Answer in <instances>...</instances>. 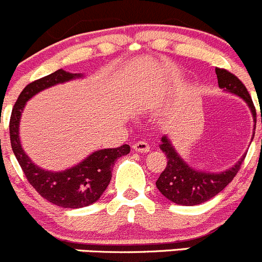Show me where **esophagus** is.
Here are the masks:
<instances>
[{
  "label": "esophagus",
  "mask_w": 262,
  "mask_h": 262,
  "mask_svg": "<svg viewBox=\"0 0 262 262\" xmlns=\"http://www.w3.org/2000/svg\"><path fill=\"white\" fill-rule=\"evenodd\" d=\"M133 150L136 151V152H139V154H145V152H148L150 151V146H148V143L143 142V141H141V142H136L133 145Z\"/></svg>",
  "instance_id": "esophagus-1"
}]
</instances>
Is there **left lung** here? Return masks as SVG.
<instances>
[{"label": "left lung", "mask_w": 262, "mask_h": 262, "mask_svg": "<svg viewBox=\"0 0 262 262\" xmlns=\"http://www.w3.org/2000/svg\"><path fill=\"white\" fill-rule=\"evenodd\" d=\"M216 75L219 80V86L224 92L238 95L248 104L249 110L252 112L253 120H255L256 129V108L253 106L252 98L243 82L235 75L224 68H216ZM160 150L165 152L168 163L165 169L161 172L156 181V187L168 200L181 205L202 204L216 196L233 181L246 158V154H244L234 167L224 172L209 173L190 167L186 161L178 155L167 136L161 137Z\"/></svg>", "instance_id": "8db88e82"}]
</instances>
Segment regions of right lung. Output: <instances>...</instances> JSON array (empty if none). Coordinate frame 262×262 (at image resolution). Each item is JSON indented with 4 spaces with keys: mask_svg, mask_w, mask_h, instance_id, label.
Wrapping results in <instances>:
<instances>
[{
    "mask_svg": "<svg viewBox=\"0 0 262 262\" xmlns=\"http://www.w3.org/2000/svg\"><path fill=\"white\" fill-rule=\"evenodd\" d=\"M82 75L58 70L42 79L27 85L15 102L10 117V141L19 165L27 180L42 198L63 208H82L97 202L108 186L112 177L115 161L128 155V145L117 148H104L94 151L92 155L70 169L50 172L37 167L24 152L19 139V124L24 106L33 95L57 84L79 79Z\"/></svg>",
    "mask_w": 262,
    "mask_h": 262,
    "instance_id": "obj_1",
    "label": "right lung"
}]
</instances>
